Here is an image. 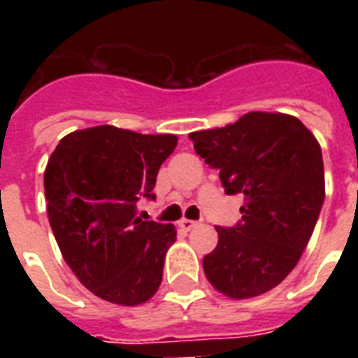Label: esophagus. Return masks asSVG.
Segmentation results:
<instances>
[{
    "label": "esophagus",
    "instance_id": "esophagus-1",
    "mask_svg": "<svg viewBox=\"0 0 358 358\" xmlns=\"http://www.w3.org/2000/svg\"><path fill=\"white\" fill-rule=\"evenodd\" d=\"M196 224H199V223H196V221H193V219H182V221H180V227H182L184 230L195 229Z\"/></svg>",
    "mask_w": 358,
    "mask_h": 358
}]
</instances>
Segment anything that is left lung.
<instances>
[{"mask_svg": "<svg viewBox=\"0 0 358 358\" xmlns=\"http://www.w3.org/2000/svg\"><path fill=\"white\" fill-rule=\"evenodd\" d=\"M227 195H243L241 221L215 227L202 267L217 292L247 299L280 284L299 262L325 201L322 148L299 119L252 111L224 128L189 134Z\"/></svg>", "mask_w": 358, "mask_h": 358, "instance_id": "left-lung-1", "label": "left lung"}]
</instances>
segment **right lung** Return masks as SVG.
I'll return each instance as SVG.
<instances>
[{
    "instance_id": "right-lung-1",
    "label": "right lung",
    "mask_w": 358,
    "mask_h": 358,
    "mask_svg": "<svg viewBox=\"0 0 358 358\" xmlns=\"http://www.w3.org/2000/svg\"><path fill=\"white\" fill-rule=\"evenodd\" d=\"M176 143L106 124L69 134L48 159L44 193L59 249L80 282L109 303L137 306L162 284L176 229L135 217V202L156 199L157 171Z\"/></svg>"
}]
</instances>
